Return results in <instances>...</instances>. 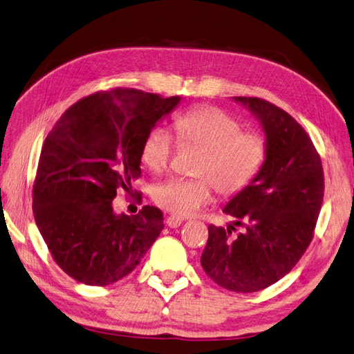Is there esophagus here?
Listing matches in <instances>:
<instances>
[{
  "instance_id": "esophagus-1",
  "label": "esophagus",
  "mask_w": 354,
  "mask_h": 354,
  "mask_svg": "<svg viewBox=\"0 0 354 354\" xmlns=\"http://www.w3.org/2000/svg\"><path fill=\"white\" fill-rule=\"evenodd\" d=\"M182 222H183V219L177 218V216H168L165 219V223L169 228H177V227H180V223H182Z\"/></svg>"
}]
</instances>
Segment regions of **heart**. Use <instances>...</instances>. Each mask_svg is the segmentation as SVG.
I'll use <instances>...</instances> for the list:
<instances>
[{
    "label": "heart",
    "mask_w": 354,
    "mask_h": 354,
    "mask_svg": "<svg viewBox=\"0 0 354 354\" xmlns=\"http://www.w3.org/2000/svg\"><path fill=\"white\" fill-rule=\"evenodd\" d=\"M177 141L183 147L203 149L196 178H172L154 187L153 201L176 216H191L213 200L214 187L222 196H236L254 183L267 159L266 140L242 131V123L216 106H200L174 122ZM176 149L174 138L163 127L145 135L141 160L153 174L165 172Z\"/></svg>",
    "instance_id": "heart-1"
}]
</instances>
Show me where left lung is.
I'll use <instances>...</instances> for the list:
<instances>
[{"instance_id": "obj_1", "label": "left lung", "mask_w": 354, "mask_h": 354, "mask_svg": "<svg viewBox=\"0 0 354 354\" xmlns=\"http://www.w3.org/2000/svg\"><path fill=\"white\" fill-rule=\"evenodd\" d=\"M234 99L261 120L267 159L254 183L223 207L234 223L209 225L201 264L218 286L254 292L286 277L306 252L323 204L324 174L311 138L288 112L260 97Z\"/></svg>"}]
</instances>
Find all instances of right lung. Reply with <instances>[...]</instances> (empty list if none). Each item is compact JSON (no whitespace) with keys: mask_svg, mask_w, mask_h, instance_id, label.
Segmentation results:
<instances>
[{"mask_svg":"<svg viewBox=\"0 0 354 354\" xmlns=\"http://www.w3.org/2000/svg\"><path fill=\"white\" fill-rule=\"evenodd\" d=\"M178 102L136 88L97 91L73 103L48 133L32 213L54 261L77 282L105 287L124 278L160 234L158 207L118 216L112 201L120 189L133 194L144 138Z\"/></svg>","mask_w":354,"mask_h":354,"instance_id":"right-lung-1","label":"right lung"}]
</instances>
